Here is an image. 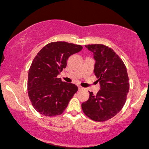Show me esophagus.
<instances>
[{"mask_svg":"<svg viewBox=\"0 0 149 149\" xmlns=\"http://www.w3.org/2000/svg\"><path fill=\"white\" fill-rule=\"evenodd\" d=\"M83 88H84L81 87V86H78V89H79V90H82V89H83Z\"/></svg>","mask_w":149,"mask_h":149,"instance_id":"esophagus-1","label":"esophagus"}]
</instances>
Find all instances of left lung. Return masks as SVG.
<instances>
[{
	"mask_svg": "<svg viewBox=\"0 0 149 149\" xmlns=\"http://www.w3.org/2000/svg\"><path fill=\"white\" fill-rule=\"evenodd\" d=\"M94 55V72L100 89L81 104L84 114L93 120L105 121L117 114L125 104L129 91L127 70L114 51L101 44L85 45Z\"/></svg>",
	"mask_w": 149,
	"mask_h": 149,
	"instance_id": "obj_1",
	"label": "left lung"
}]
</instances>
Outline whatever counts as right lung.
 I'll list each match as a JSON object with an SVG mask.
<instances>
[{"label":"right lung","mask_w":149,"mask_h":149,"mask_svg":"<svg viewBox=\"0 0 149 149\" xmlns=\"http://www.w3.org/2000/svg\"><path fill=\"white\" fill-rule=\"evenodd\" d=\"M82 48L65 41L53 42L43 47L33 59L28 74V94L41 114H61L78 90L76 85L62 81L57 75L66 68L69 57Z\"/></svg>","instance_id":"add662e5"}]
</instances>
